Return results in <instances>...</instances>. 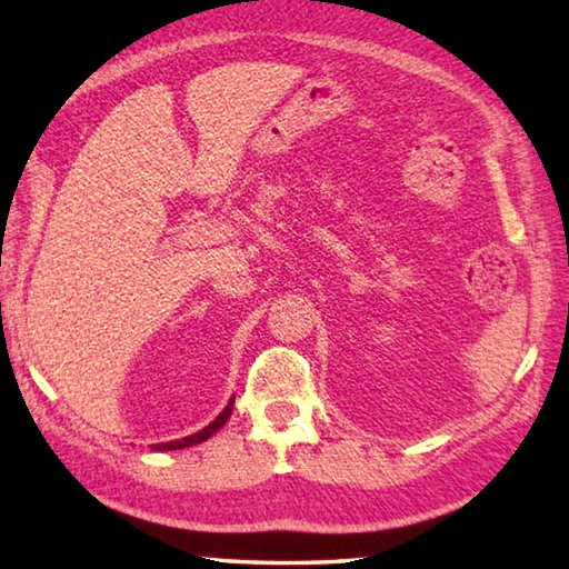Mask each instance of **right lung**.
Segmentation results:
<instances>
[{
  "mask_svg": "<svg viewBox=\"0 0 569 569\" xmlns=\"http://www.w3.org/2000/svg\"><path fill=\"white\" fill-rule=\"evenodd\" d=\"M230 411H233V401L228 403V407L223 409V413H218V419L213 421V423H208V427L203 429V431H198V435H190V437H186V439H178V441H166V445H158L156 449H182V447H192V445H200V441H206V439H210L216 435V431L223 427V423L228 421V417H230Z\"/></svg>",
  "mask_w": 569,
  "mask_h": 569,
  "instance_id": "obj_1",
  "label": "right lung"
}]
</instances>
